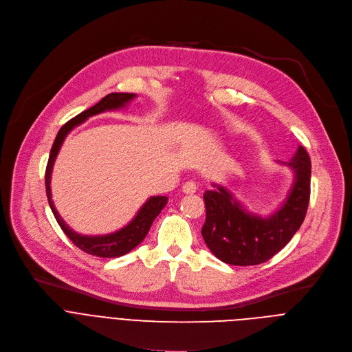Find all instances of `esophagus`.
<instances>
[{"label": "esophagus", "instance_id": "1", "mask_svg": "<svg viewBox=\"0 0 352 352\" xmlns=\"http://www.w3.org/2000/svg\"><path fill=\"white\" fill-rule=\"evenodd\" d=\"M182 190H183V192H186V194H192V192L197 191V186H196V183H194V182H186V183L183 184Z\"/></svg>", "mask_w": 352, "mask_h": 352}]
</instances>
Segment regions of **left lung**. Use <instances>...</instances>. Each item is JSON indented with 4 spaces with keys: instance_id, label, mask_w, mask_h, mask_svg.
I'll use <instances>...</instances> for the list:
<instances>
[{
    "instance_id": "8db88e82",
    "label": "left lung",
    "mask_w": 352,
    "mask_h": 352,
    "mask_svg": "<svg viewBox=\"0 0 352 352\" xmlns=\"http://www.w3.org/2000/svg\"><path fill=\"white\" fill-rule=\"evenodd\" d=\"M294 172V183L281 207L268 217L248 212L223 186L204 192L206 222L201 233L215 257L232 265L265 263L284 249L300 228L310 197V158L299 145L284 164Z\"/></svg>"
}]
</instances>
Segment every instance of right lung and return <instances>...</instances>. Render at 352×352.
I'll return each instance as SVG.
<instances>
[{
  "label": "right lung",
  "mask_w": 352,
  "mask_h": 352,
  "mask_svg": "<svg viewBox=\"0 0 352 352\" xmlns=\"http://www.w3.org/2000/svg\"><path fill=\"white\" fill-rule=\"evenodd\" d=\"M135 98V94H109L106 95L99 103L92 106L91 109L80 113L75 116L74 119L67 122L58 131L52 151L49 156V162L46 166V176H45V183H46V194H47V200L50 204V208L56 217V221L58 222L60 228L63 232L71 239V242L78 248L84 250L88 254L98 256V257H120L123 254H127L131 252L135 246H138L146 236V233L153 222V219L160 215L162 208L168 204V197L165 196H153L148 199V201L140 208L134 219L122 228L120 230H116L113 233H109V235H100V236H87V235H80L75 230H72L60 217L57 212L54 203L52 200V187H50V179H52V170L54 161L57 158V153L67 137V134L76 126H80L84 123L88 117L103 113L106 110H116V109H122L124 107L130 100Z\"/></svg>",
  "instance_id": "right-lung-1"
}]
</instances>
